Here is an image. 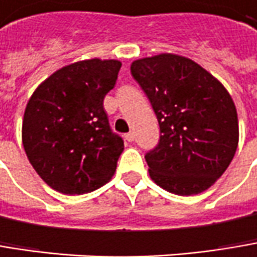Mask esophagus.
I'll return each mask as SVG.
<instances>
[{
	"label": "esophagus",
	"instance_id": "1",
	"mask_svg": "<svg viewBox=\"0 0 257 257\" xmlns=\"http://www.w3.org/2000/svg\"><path fill=\"white\" fill-rule=\"evenodd\" d=\"M124 138H125L127 142H133V140H135V133H133V132H128Z\"/></svg>",
	"mask_w": 257,
	"mask_h": 257
}]
</instances>
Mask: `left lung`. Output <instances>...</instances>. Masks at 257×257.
<instances>
[{
    "label": "left lung",
    "mask_w": 257,
    "mask_h": 257,
    "mask_svg": "<svg viewBox=\"0 0 257 257\" xmlns=\"http://www.w3.org/2000/svg\"><path fill=\"white\" fill-rule=\"evenodd\" d=\"M132 76L155 111L161 136L145 159L168 192H205L224 174L238 145L235 105L227 89L194 61L174 54L136 60Z\"/></svg>",
    "instance_id": "1"
}]
</instances>
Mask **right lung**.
Listing matches in <instances>:
<instances>
[{
  "mask_svg": "<svg viewBox=\"0 0 257 257\" xmlns=\"http://www.w3.org/2000/svg\"><path fill=\"white\" fill-rule=\"evenodd\" d=\"M121 63L86 60L65 65L41 83L29 99L22 139L35 171L54 190L83 194L115 173L124 142L109 127L105 95Z\"/></svg>",
  "mask_w": 257,
  "mask_h": 257,
  "instance_id": "add662e5",
  "label": "right lung"
}]
</instances>
